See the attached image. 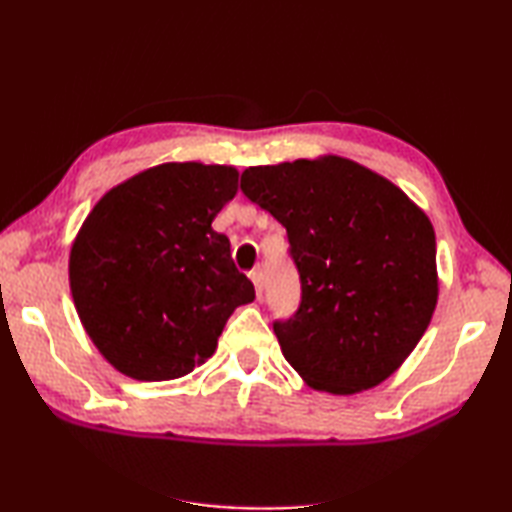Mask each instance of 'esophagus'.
Listing matches in <instances>:
<instances>
[{
	"label": "esophagus",
	"mask_w": 512,
	"mask_h": 512,
	"mask_svg": "<svg viewBox=\"0 0 512 512\" xmlns=\"http://www.w3.org/2000/svg\"><path fill=\"white\" fill-rule=\"evenodd\" d=\"M248 275H250V280H253V284H255L257 296H262V289H264V271H262V268H253V271H250Z\"/></svg>",
	"instance_id": "1"
}]
</instances>
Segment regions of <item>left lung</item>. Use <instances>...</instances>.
Segmentation results:
<instances>
[{"instance_id":"obj_1","label":"left lung","mask_w":512,"mask_h":512,"mask_svg":"<svg viewBox=\"0 0 512 512\" xmlns=\"http://www.w3.org/2000/svg\"><path fill=\"white\" fill-rule=\"evenodd\" d=\"M241 192L284 225L298 268L300 305L273 320L284 359L327 393L391 377L438 300L427 214L386 178L336 155L250 167Z\"/></svg>"}]
</instances>
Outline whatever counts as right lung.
<instances>
[{
  "label": "right lung",
  "mask_w": 512,
  "mask_h": 512,
  "mask_svg": "<svg viewBox=\"0 0 512 512\" xmlns=\"http://www.w3.org/2000/svg\"><path fill=\"white\" fill-rule=\"evenodd\" d=\"M237 178L219 164H160L110 189L85 219L69 287L85 332L124 375H189L212 357L232 311L253 302V282L212 228Z\"/></svg>",
  "instance_id": "add662e5"
}]
</instances>
